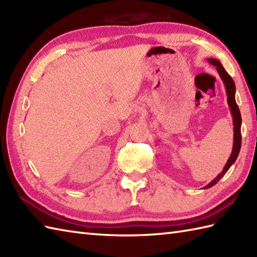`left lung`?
Listing matches in <instances>:
<instances>
[{"mask_svg": "<svg viewBox=\"0 0 257 257\" xmlns=\"http://www.w3.org/2000/svg\"><path fill=\"white\" fill-rule=\"evenodd\" d=\"M209 63L212 64L213 66H216L217 72H219L221 78L223 80V83L225 85L226 88V95H227V103L230 106L231 109V113L233 116V124H234V143H233V150L232 154L228 158V160L226 162V165L223 168V171L217 176L212 182H210L207 185H205V189H209L213 185L216 184L217 182L220 181V179L224 176L226 173V171L230 169V167L235 162L236 158L239 154V150H241V140H242V136H241V123H242V118H241V112H239L238 106L236 105L235 101V84H234V80L232 79V77L230 75L226 73V70L224 69V67L222 66V64L220 63V61L217 59L211 58L209 59Z\"/></svg>", "mask_w": 257, "mask_h": 257, "instance_id": "left-lung-1", "label": "left lung"}]
</instances>
